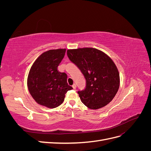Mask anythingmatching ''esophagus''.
<instances>
[{"mask_svg":"<svg viewBox=\"0 0 151 151\" xmlns=\"http://www.w3.org/2000/svg\"><path fill=\"white\" fill-rule=\"evenodd\" d=\"M72 88H73V89H76L77 86H76V85L75 84H74L72 85Z\"/></svg>","mask_w":151,"mask_h":151,"instance_id":"1","label":"esophagus"}]
</instances>
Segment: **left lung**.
Here are the masks:
<instances>
[{"instance_id":"1","label":"left lung","mask_w":151,"mask_h":151,"mask_svg":"<svg viewBox=\"0 0 151 151\" xmlns=\"http://www.w3.org/2000/svg\"><path fill=\"white\" fill-rule=\"evenodd\" d=\"M67 53L86 81L85 89L78 91L82 103L97 109L111 102L120 86L119 72L111 58L94 48L70 49Z\"/></svg>"}]
</instances>
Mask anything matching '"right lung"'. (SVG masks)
I'll list each match as a JSON object with an SVG mask.
<instances>
[{"label": "right lung", "instance_id": "add662e5", "mask_svg": "<svg viewBox=\"0 0 151 151\" xmlns=\"http://www.w3.org/2000/svg\"><path fill=\"white\" fill-rule=\"evenodd\" d=\"M65 51V48L56 49L43 53L29 72L27 84L29 93L38 104L48 108L60 106L66 93L73 89L68 85L65 73L57 69Z\"/></svg>", "mask_w": 151, "mask_h": 151}]
</instances>
